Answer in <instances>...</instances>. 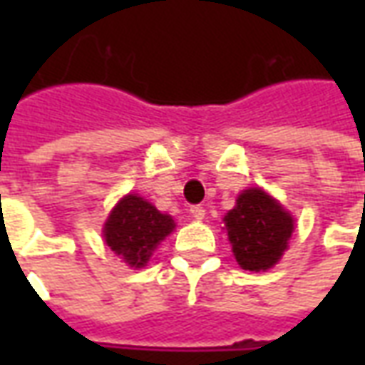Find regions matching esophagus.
Masks as SVG:
<instances>
[{"label": "esophagus", "mask_w": 365, "mask_h": 365, "mask_svg": "<svg viewBox=\"0 0 365 365\" xmlns=\"http://www.w3.org/2000/svg\"><path fill=\"white\" fill-rule=\"evenodd\" d=\"M190 213L193 219H197V221H201V219H205V209L201 205H193L190 209Z\"/></svg>", "instance_id": "obj_1"}]
</instances>
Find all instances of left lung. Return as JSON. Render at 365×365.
<instances>
[{
  "label": "left lung",
  "mask_w": 365,
  "mask_h": 365,
  "mask_svg": "<svg viewBox=\"0 0 365 365\" xmlns=\"http://www.w3.org/2000/svg\"><path fill=\"white\" fill-rule=\"evenodd\" d=\"M235 258L242 269L262 272L274 266L287 248L293 219L260 187L246 190L225 215Z\"/></svg>",
  "instance_id": "1"
}]
</instances>
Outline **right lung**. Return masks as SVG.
Returning <instances> with one entry per match:
<instances>
[{
	"mask_svg": "<svg viewBox=\"0 0 365 365\" xmlns=\"http://www.w3.org/2000/svg\"><path fill=\"white\" fill-rule=\"evenodd\" d=\"M170 215L138 195H127L117 203L105 222L103 237L113 252L133 268H143L154 248L174 230Z\"/></svg>",
	"mask_w": 365,
	"mask_h": 365,
	"instance_id": "add662e5",
	"label": "right lung"
}]
</instances>
